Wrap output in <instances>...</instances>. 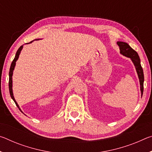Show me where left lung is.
Instances as JSON below:
<instances>
[{
	"instance_id": "8db88e82",
	"label": "left lung",
	"mask_w": 152,
	"mask_h": 152,
	"mask_svg": "<svg viewBox=\"0 0 152 152\" xmlns=\"http://www.w3.org/2000/svg\"><path fill=\"white\" fill-rule=\"evenodd\" d=\"M117 44L119 47L120 53L125 57L129 58L133 61V64L135 67V70L137 72L139 80H140V90L141 92V96H142L143 92V82H144V76L143 68L141 66L140 58L138 53L130 47L128 43L123 42H117Z\"/></svg>"
}]
</instances>
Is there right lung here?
Wrapping results in <instances>:
<instances>
[{"label": "right lung", "instance_id": "obj_1", "mask_svg": "<svg viewBox=\"0 0 152 152\" xmlns=\"http://www.w3.org/2000/svg\"><path fill=\"white\" fill-rule=\"evenodd\" d=\"M36 40H37V39H36ZM32 42H33V41H32V42H29V43H27V44H28V43H32ZM23 48V45L20 46V47L19 49H18V50H17V53H16V55H15V57L14 58V60H13V61H12L11 65V68H10V70H9V87L10 95H11V97L12 98V99L13 100L14 102H15V103L16 104L17 107L19 108L20 111H21V110H20V109L19 108V104H17V101H15L14 96H13V92H12V74H13V70H14V69H15V65H16V61L18 60V58H19V56L20 55V51H21Z\"/></svg>", "mask_w": 152, "mask_h": 152}]
</instances>
